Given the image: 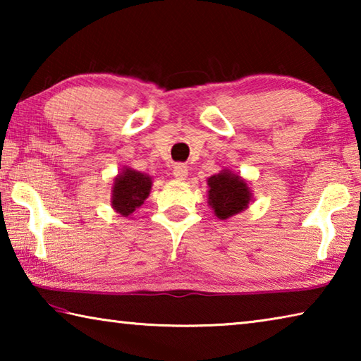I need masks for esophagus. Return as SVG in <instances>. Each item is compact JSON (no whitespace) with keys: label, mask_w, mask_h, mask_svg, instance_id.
<instances>
[{"label":"esophagus","mask_w":361,"mask_h":361,"mask_svg":"<svg viewBox=\"0 0 361 361\" xmlns=\"http://www.w3.org/2000/svg\"><path fill=\"white\" fill-rule=\"evenodd\" d=\"M173 176L176 180H186L188 178V167L185 164H175L173 166Z\"/></svg>","instance_id":"34e87169"}]
</instances>
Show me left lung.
<instances>
[{"label": "left lung", "instance_id": "left-lung-1", "mask_svg": "<svg viewBox=\"0 0 361 361\" xmlns=\"http://www.w3.org/2000/svg\"><path fill=\"white\" fill-rule=\"evenodd\" d=\"M209 205L219 219H228L243 212L252 202V191L242 176L223 170L207 180Z\"/></svg>", "mask_w": 361, "mask_h": 361}]
</instances>
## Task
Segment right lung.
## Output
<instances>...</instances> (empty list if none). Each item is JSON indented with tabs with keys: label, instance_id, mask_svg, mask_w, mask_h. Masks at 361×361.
<instances>
[{
	"label": "right lung",
	"instance_id": "obj_1",
	"mask_svg": "<svg viewBox=\"0 0 361 361\" xmlns=\"http://www.w3.org/2000/svg\"><path fill=\"white\" fill-rule=\"evenodd\" d=\"M151 176L124 167L111 188V207L122 216H130L142 207L151 191Z\"/></svg>",
	"mask_w": 361,
	"mask_h": 361
}]
</instances>
